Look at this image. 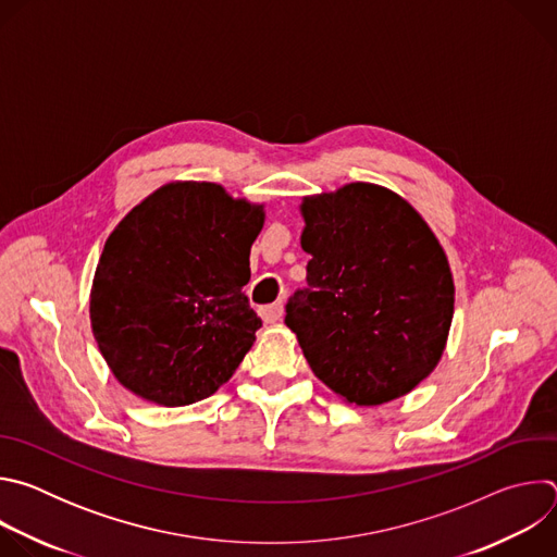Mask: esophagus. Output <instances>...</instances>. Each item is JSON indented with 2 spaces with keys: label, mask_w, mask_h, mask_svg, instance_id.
Returning a JSON list of instances; mask_svg holds the SVG:
<instances>
[{
  "label": "esophagus",
  "mask_w": 557,
  "mask_h": 557,
  "mask_svg": "<svg viewBox=\"0 0 557 557\" xmlns=\"http://www.w3.org/2000/svg\"><path fill=\"white\" fill-rule=\"evenodd\" d=\"M282 312H284L282 304H267L258 308V314L262 317L264 324H275L277 320H282Z\"/></svg>",
  "instance_id": "34e87169"
}]
</instances>
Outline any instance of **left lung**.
Masks as SVG:
<instances>
[{
    "label": "left lung",
    "mask_w": 557,
    "mask_h": 557,
    "mask_svg": "<svg viewBox=\"0 0 557 557\" xmlns=\"http://www.w3.org/2000/svg\"><path fill=\"white\" fill-rule=\"evenodd\" d=\"M301 213L306 288L284 322L310 370L357 406L404 396L434 370L451 324L438 240L404 198L368 183L306 198Z\"/></svg>",
    "instance_id": "1"
}]
</instances>
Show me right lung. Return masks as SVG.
I'll list each match as a JSON object with an SVG mask.
<instances>
[{
	"label": "right lung",
	"instance_id": "right-lung-1",
	"mask_svg": "<svg viewBox=\"0 0 557 557\" xmlns=\"http://www.w3.org/2000/svg\"><path fill=\"white\" fill-rule=\"evenodd\" d=\"M264 211L213 183L165 185L108 237L90 320L101 355L134 394L168 408L211 396L262 320L245 295Z\"/></svg>",
	"mask_w": 557,
	"mask_h": 557
}]
</instances>
